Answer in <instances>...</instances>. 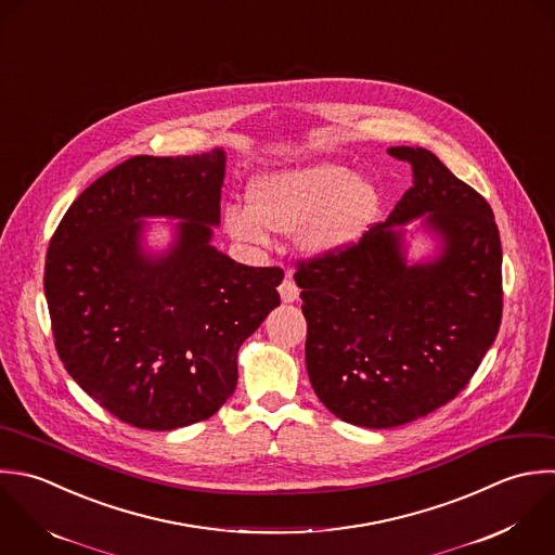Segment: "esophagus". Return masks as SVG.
<instances>
[{"instance_id":"esophagus-1","label":"esophagus","mask_w":555,"mask_h":555,"mask_svg":"<svg viewBox=\"0 0 555 555\" xmlns=\"http://www.w3.org/2000/svg\"><path fill=\"white\" fill-rule=\"evenodd\" d=\"M279 292H281L283 302H294V300H298V296H300V289H298V285L294 283L292 274H287V276L283 279V283H281Z\"/></svg>"}]
</instances>
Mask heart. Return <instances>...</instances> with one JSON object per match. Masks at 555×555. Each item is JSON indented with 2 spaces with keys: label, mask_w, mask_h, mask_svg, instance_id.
<instances>
[{
  "label": "heart",
  "mask_w": 555,
  "mask_h": 555,
  "mask_svg": "<svg viewBox=\"0 0 555 555\" xmlns=\"http://www.w3.org/2000/svg\"><path fill=\"white\" fill-rule=\"evenodd\" d=\"M248 201L250 207L224 209V229L233 240L266 246L268 229L285 235L298 231V246L309 257L335 255L357 242L380 203L370 179L331 162L263 175L250 183Z\"/></svg>",
  "instance_id": "obj_1"
}]
</instances>
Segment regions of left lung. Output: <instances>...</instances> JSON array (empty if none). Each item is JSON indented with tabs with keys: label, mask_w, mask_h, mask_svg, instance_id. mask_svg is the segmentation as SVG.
<instances>
[{
	"label": "left lung",
	"mask_w": 555,
	"mask_h": 555,
	"mask_svg": "<svg viewBox=\"0 0 555 555\" xmlns=\"http://www.w3.org/2000/svg\"><path fill=\"white\" fill-rule=\"evenodd\" d=\"M413 188L344 250L300 261L307 372L339 420L396 428L454 400L502 322V242L491 205L428 149L391 146ZM425 216L440 253L409 264L403 230Z\"/></svg>",
	"instance_id": "8db88e82"
}]
</instances>
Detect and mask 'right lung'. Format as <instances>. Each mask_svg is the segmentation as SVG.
Segmentation results:
<instances>
[{
  "instance_id": "add662e5",
  "label": "right lung",
  "mask_w": 555,
  "mask_h": 555,
  "mask_svg": "<svg viewBox=\"0 0 555 555\" xmlns=\"http://www.w3.org/2000/svg\"><path fill=\"white\" fill-rule=\"evenodd\" d=\"M224 151L135 155L90 183L60 220L44 261L55 350L105 411L142 430L211 417L235 391L237 350L281 305V268H250L211 246ZM178 223L162 256L142 217Z\"/></svg>"
}]
</instances>
